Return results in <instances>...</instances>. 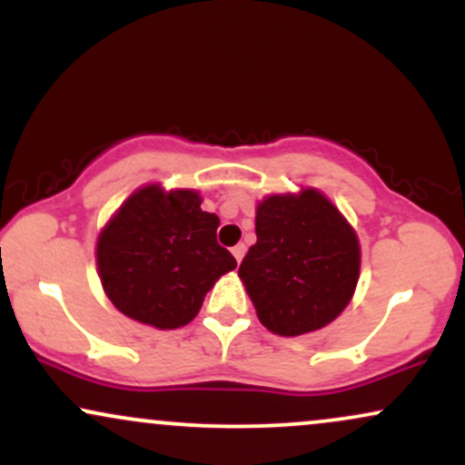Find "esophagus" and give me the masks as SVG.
<instances>
[{
  "instance_id": "obj_1",
  "label": "esophagus",
  "mask_w": 465,
  "mask_h": 465,
  "mask_svg": "<svg viewBox=\"0 0 465 465\" xmlns=\"http://www.w3.org/2000/svg\"><path fill=\"white\" fill-rule=\"evenodd\" d=\"M244 251H247V247H244V244H236V247L232 249L233 258H236V262H238V264L242 262V258H244Z\"/></svg>"
}]
</instances>
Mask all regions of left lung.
Returning a JSON list of instances; mask_svg holds the SVG:
<instances>
[{
	"mask_svg": "<svg viewBox=\"0 0 465 465\" xmlns=\"http://www.w3.org/2000/svg\"><path fill=\"white\" fill-rule=\"evenodd\" d=\"M255 236L238 275L264 328L297 336L343 312L359 282L361 247L323 194L308 188L300 196L264 199L255 212Z\"/></svg>",
	"mask_w": 465,
	"mask_h": 465,
	"instance_id": "obj_1",
	"label": "left lung"
}]
</instances>
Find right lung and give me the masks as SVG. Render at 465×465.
<instances>
[{
  "mask_svg": "<svg viewBox=\"0 0 465 465\" xmlns=\"http://www.w3.org/2000/svg\"><path fill=\"white\" fill-rule=\"evenodd\" d=\"M218 216L192 190H137L98 238V271L114 306L159 330L190 323L236 258L216 240Z\"/></svg>",
  "mask_w": 465,
  "mask_h": 465,
  "instance_id": "add662e5",
  "label": "right lung"
}]
</instances>
